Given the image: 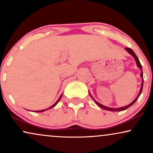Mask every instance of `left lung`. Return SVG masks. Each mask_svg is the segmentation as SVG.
I'll return each instance as SVG.
<instances>
[{"label": "left lung", "instance_id": "obj_1", "mask_svg": "<svg viewBox=\"0 0 153 153\" xmlns=\"http://www.w3.org/2000/svg\"><path fill=\"white\" fill-rule=\"evenodd\" d=\"M126 50H127V52H128V53H130L131 54L132 56H133V57L135 58V62H136V64H137V67H139L140 69V70H141V74H140V76H141V77H142V79H143V81H142V83H141V88H140V92H139V94H138V95H137V97L135 98V99L134 100V101H133V102L132 103H130L129 105H126V106H123V107H120V108H108V107H106V106H104V105H103L102 104H101V103H99V102H97V101H95V100H94V99H93V97H91H91L92 98V99H94V101H95V103H97V104L99 105V106L100 107V108H103V109H104V110H107V111H124V110H126V109H127V108H128L129 107H131L132 105L133 104V103H134L135 101H137V99H138L139 98V97H140V95L141 94V93H142V91H143V70H142V65H141V64H140V61H139V59L138 58H137V56H136V54H135V52H133V50H131V48H126Z\"/></svg>", "mask_w": 153, "mask_h": 153}]
</instances>
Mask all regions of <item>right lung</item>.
Returning a JSON list of instances; mask_svg holds the SVG:
<instances>
[{
  "label": "right lung",
  "instance_id": "obj_1",
  "mask_svg": "<svg viewBox=\"0 0 153 153\" xmlns=\"http://www.w3.org/2000/svg\"><path fill=\"white\" fill-rule=\"evenodd\" d=\"M62 96V95H61V96H60V97L59 98V99H58V100H57V101H56V102L55 103H54V104H53V105H52V106H50V108H48V109H50V108H53V107H54V106H55V105H56V104H57V103H58V102H59V100H60V99H61ZM48 109H45V110H41V111H36V112H42V111H45L48 110Z\"/></svg>",
  "mask_w": 153,
  "mask_h": 153
}]
</instances>
